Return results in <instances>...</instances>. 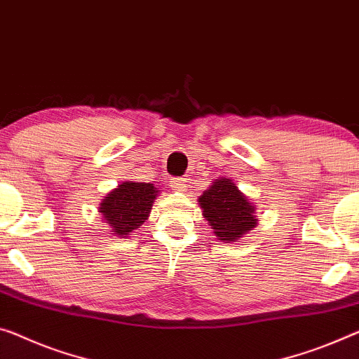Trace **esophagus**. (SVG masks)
<instances>
[{
    "mask_svg": "<svg viewBox=\"0 0 359 359\" xmlns=\"http://www.w3.org/2000/svg\"><path fill=\"white\" fill-rule=\"evenodd\" d=\"M187 183H189V181H187V178H173V181H172V186L175 187L176 191H180V192H186V189H187Z\"/></svg>",
    "mask_w": 359,
    "mask_h": 359,
    "instance_id": "1",
    "label": "esophagus"
}]
</instances>
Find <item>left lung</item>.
I'll list each match as a JSON object with an SVG mask.
<instances>
[{
	"label": "left lung",
	"mask_w": 359,
	"mask_h": 359,
	"mask_svg": "<svg viewBox=\"0 0 359 359\" xmlns=\"http://www.w3.org/2000/svg\"><path fill=\"white\" fill-rule=\"evenodd\" d=\"M203 218L219 241H237L257 224L255 208L231 180H218L198 197Z\"/></svg>",
	"instance_id": "1"
}]
</instances>
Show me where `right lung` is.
I'll use <instances>...</instances> for the list:
<instances>
[{"mask_svg": "<svg viewBox=\"0 0 359 359\" xmlns=\"http://www.w3.org/2000/svg\"><path fill=\"white\" fill-rule=\"evenodd\" d=\"M156 196L157 187L154 184L126 181L107 194L99 207V212L112 226L114 234L125 237L147 219Z\"/></svg>", "mask_w": 359, "mask_h": 359, "instance_id": "1", "label": "right lung"}]
</instances>
